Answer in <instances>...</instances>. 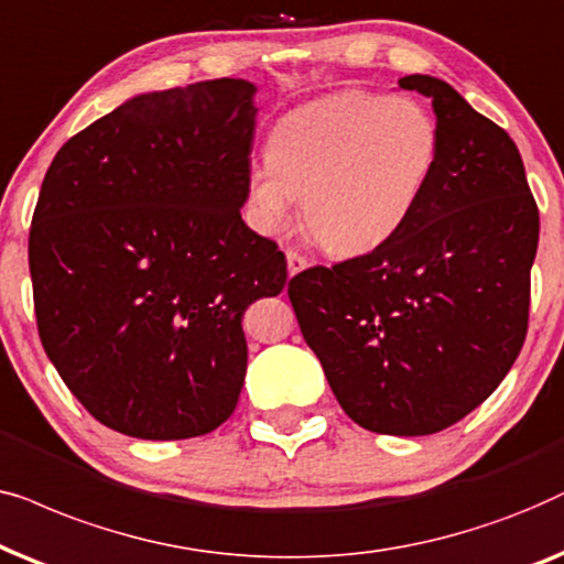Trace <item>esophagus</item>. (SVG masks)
<instances>
[{"label":"esophagus","instance_id":"obj_1","mask_svg":"<svg viewBox=\"0 0 564 564\" xmlns=\"http://www.w3.org/2000/svg\"><path fill=\"white\" fill-rule=\"evenodd\" d=\"M286 262H289V275L302 273V270H304L306 265H310V260H306L304 254L294 252V250H289V252H286Z\"/></svg>","mask_w":564,"mask_h":564}]
</instances>
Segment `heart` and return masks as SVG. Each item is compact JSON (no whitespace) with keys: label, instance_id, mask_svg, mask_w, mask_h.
<instances>
[{"label":"heart","instance_id":"obj_1","mask_svg":"<svg viewBox=\"0 0 564 564\" xmlns=\"http://www.w3.org/2000/svg\"><path fill=\"white\" fill-rule=\"evenodd\" d=\"M438 162V126L412 97L343 93L278 118L268 162L247 175L254 229L278 235L296 219L333 254L387 245L423 198Z\"/></svg>","mask_w":564,"mask_h":564}]
</instances>
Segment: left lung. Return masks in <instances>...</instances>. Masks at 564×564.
I'll return each instance as SVG.
<instances>
[{
	"mask_svg": "<svg viewBox=\"0 0 564 564\" xmlns=\"http://www.w3.org/2000/svg\"><path fill=\"white\" fill-rule=\"evenodd\" d=\"M438 162L410 221L369 254L289 281L299 327L345 415L387 435L459 423L516 364L529 325L539 212L513 139L444 79Z\"/></svg>",
	"mask_w": 564,
	"mask_h": 564,
	"instance_id": "1",
	"label": "left lung"
}]
</instances>
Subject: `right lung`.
I'll list each match as a JSON object with an SVG mask.
<instances>
[{"mask_svg":"<svg viewBox=\"0 0 564 564\" xmlns=\"http://www.w3.org/2000/svg\"><path fill=\"white\" fill-rule=\"evenodd\" d=\"M247 79L131 97L58 149L30 227L46 356L89 415L144 441L212 433L247 371L242 314L286 258L242 221Z\"/></svg>","mask_w":564,"mask_h":564,"instance_id":"right-lung-1","label":"right lung"}]
</instances>
